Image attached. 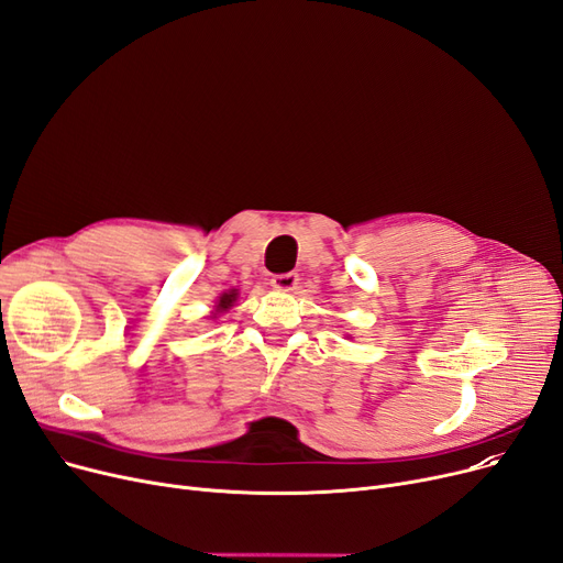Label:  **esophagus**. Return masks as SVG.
<instances>
[{
	"mask_svg": "<svg viewBox=\"0 0 563 563\" xmlns=\"http://www.w3.org/2000/svg\"><path fill=\"white\" fill-rule=\"evenodd\" d=\"M297 285H299V274H294V272L272 276V287H274V289L291 291V289H297Z\"/></svg>",
	"mask_w": 563,
	"mask_h": 563,
	"instance_id": "obj_1",
	"label": "esophagus"
}]
</instances>
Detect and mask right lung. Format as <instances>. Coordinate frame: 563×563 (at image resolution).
Returning <instances> with one entry per match:
<instances>
[{
	"label": "right lung",
	"mask_w": 563,
	"mask_h": 563,
	"mask_svg": "<svg viewBox=\"0 0 563 563\" xmlns=\"http://www.w3.org/2000/svg\"><path fill=\"white\" fill-rule=\"evenodd\" d=\"M236 299V291H230V294H223L221 301H219V310H225L232 306V301Z\"/></svg>",
	"instance_id": "right-lung-1"
}]
</instances>
